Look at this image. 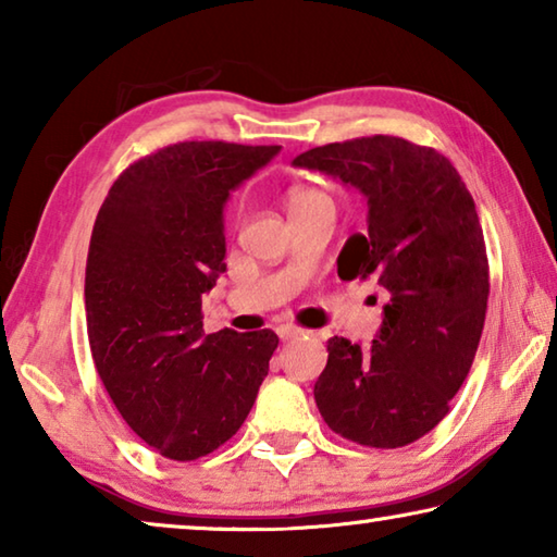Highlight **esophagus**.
<instances>
[{
  "label": "esophagus",
  "instance_id": "obj_1",
  "mask_svg": "<svg viewBox=\"0 0 557 557\" xmlns=\"http://www.w3.org/2000/svg\"><path fill=\"white\" fill-rule=\"evenodd\" d=\"M307 332L305 329H299L295 324H282L277 326V336L282 338V342H289V338H297V336H305Z\"/></svg>",
  "mask_w": 557,
  "mask_h": 557
}]
</instances>
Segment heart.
Returning <instances> with one entry per match:
<instances>
[{
    "instance_id": "b5f03b06",
    "label": "heart",
    "mask_w": 557,
    "mask_h": 557,
    "mask_svg": "<svg viewBox=\"0 0 557 557\" xmlns=\"http://www.w3.org/2000/svg\"><path fill=\"white\" fill-rule=\"evenodd\" d=\"M317 199H326L324 191H319V188H292L289 196H287V209L295 211L299 206H305L309 201H317Z\"/></svg>"
}]
</instances>
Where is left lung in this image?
<instances>
[{"label": "left lung", "instance_id": "left-lung-1", "mask_svg": "<svg viewBox=\"0 0 557 557\" xmlns=\"http://www.w3.org/2000/svg\"><path fill=\"white\" fill-rule=\"evenodd\" d=\"M292 164L369 199V231L346 240L338 277H375L388 292L369 348L344 336L326 342L317 408L356 445H410L449 412L482 338L488 260L474 199L445 154L403 137L332 143Z\"/></svg>", "mask_w": 557, "mask_h": 557}]
</instances>
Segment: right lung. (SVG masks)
Returning <instances> with one entry per match:
<instances>
[{
	"instance_id": "add662e5",
	"label": "right lung",
	"mask_w": 557,
	"mask_h": 557,
	"mask_svg": "<svg viewBox=\"0 0 557 557\" xmlns=\"http://www.w3.org/2000/svg\"><path fill=\"white\" fill-rule=\"evenodd\" d=\"M280 145L176 143L132 162L102 201L86 265L96 369L122 420L166 459L194 461L248 418L280 338L203 334L225 272L223 203Z\"/></svg>"
}]
</instances>
